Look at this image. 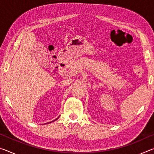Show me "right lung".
Listing matches in <instances>:
<instances>
[{
    "instance_id": "1",
    "label": "right lung",
    "mask_w": 154,
    "mask_h": 154,
    "mask_svg": "<svg viewBox=\"0 0 154 154\" xmlns=\"http://www.w3.org/2000/svg\"><path fill=\"white\" fill-rule=\"evenodd\" d=\"M58 118H59V117H58V118H57V119H55V120H54V121H52V122H54V121H56V119H58ZM51 122H49V123H51Z\"/></svg>"
}]
</instances>
